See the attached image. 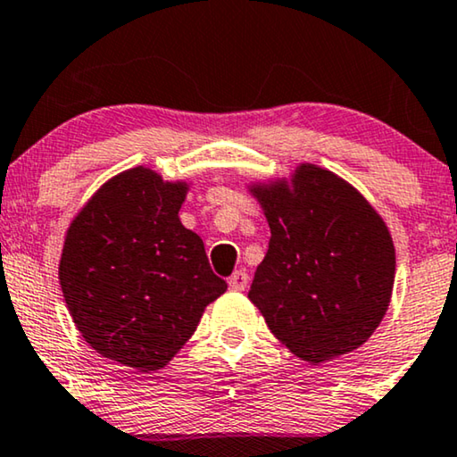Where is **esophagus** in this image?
I'll return each instance as SVG.
<instances>
[{"label": "esophagus", "instance_id": "34e87169", "mask_svg": "<svg viewBox=\"0 0 457 457\" xmlns=\"http://www.w3.org/2000/svg\"><path fill=\"white\" fill-rule=\"evenodd\" d=\"M249 285V274L245 270H235L228 278V287L235 291H245Z\"/></svg>", "mask_w": 457, "mask_h": 457}]
</instances>
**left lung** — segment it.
<instances>
[{"label": "left lung", "instance_id": "1", "mask_svg": "<svg viewBox=\"0 0 457 457\" xmlns=\"http://www.w3.org/2000/svg\"><path fill=\"white\" fill-rule=\"evenodd\" d=\"M270 243L247 297L297 358L322 364L370 339L389 308L395 247L361 193L316 164L252 183Z\"/></svg>", "mask_w": 457, "mask_h": 457}]
</instances>
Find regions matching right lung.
<instances>
[{"label":"right lung","instance_id":"1","mask_svg":"<svg viewBox=\"0 0 457 457\" xmlns=\"http://www.w3.org/2000/svg\"><path fill=\"white\" fill-rule=\"evenodd\" d=\"M189 183L129 168L93 193L66 230L60 285L74 327L104 358L154 372L227 291L204 241L179 218Z\"/></svg>","mask_w":457,"mask_h":457}]
</instances>
